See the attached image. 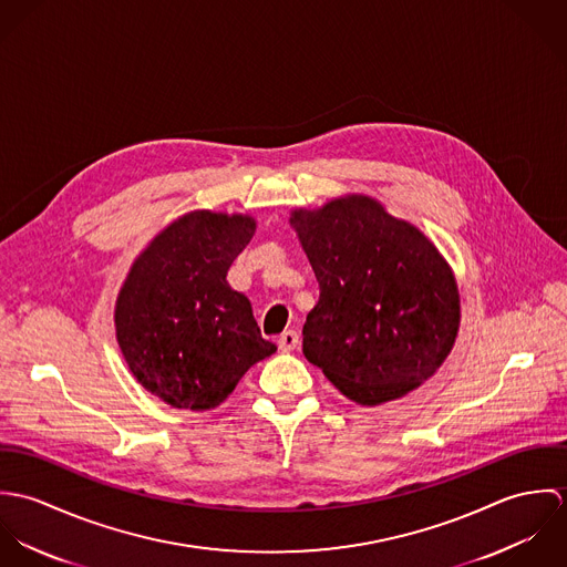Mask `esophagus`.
I'll list each match as a JSON object with an SVG mask.
<instances>
[{
  "mask_svg": "<svg viewBox=\"0 0 567 567\" xmlns=\"http://www.w3.org/2000/svg\"><path fill=\"white\" fill-rule=\"evenodd\" d=\"M277 344H279L281 351H292V349H297V344H299V333H297L295 329H288V331H284V333L277 338Z\"/></svg>",
  "mask_w": 567,
  "mask_h": 567,
  "instance_id": "esophagus-1",
  "label": "esophagus"
}]
</instances>
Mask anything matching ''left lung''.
<instances>
[{
	"label": "left lung",
	"mask_w": 567,
	"mask_h": 567,
	"mask_svg": "<svg viewBox=\"0 0 567 567\" xmlns=\"http://www.w3.org/2000/svg\"><path fill=\"white\" fill-rule=\"evenodd\" d=\"M319 281L303 353L349 400L404 398L447 358L461 321L454 275L416 227L369 196L290 218Z\"/></svg>",
	"instance_id": "8db88e82"
}]
</instances>
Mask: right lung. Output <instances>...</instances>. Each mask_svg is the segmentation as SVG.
Listing matches in <instances>:
<instances>
[{
    "label": "right lung",
    "mask_w": 567,
    "mask_h": 567,
    "mask_svg": "<svg viewBox=\"0 0 567 567\" xmlns=\"http://www.w3.org/2000/svg\"><path fill=\"white\" fill-rule=\"evenodd\" d=\"M252 231L248 216L192 212L135 259L115 306L117 342L137 382L165 404L216 408L277 351L227 284Z\"/></svg>",
    "instance_id": "obj_1"
}]
</instances>
